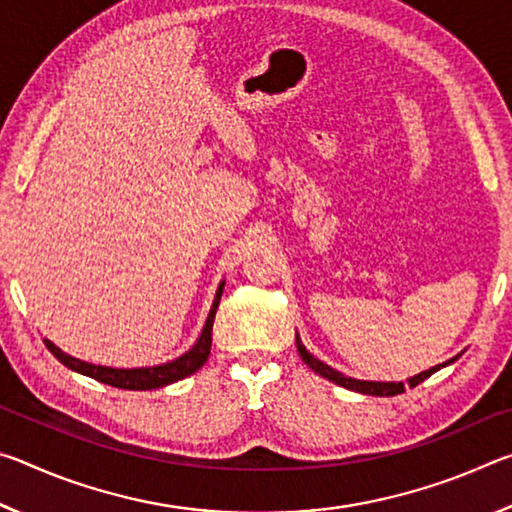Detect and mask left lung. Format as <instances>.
I'll return each mask as SVG.
<instances>
[{"label": "left lung", "instance_id": "left-lung-1", "mask_svg": "<svg viewBox=\"0 0 512 512\" xmlns=\"http://www.w3.org/2000/svg\"><path fill=\"white\" fill-rule=\"evenodd\" d=\"M296 345H298V352H300L302 361H305L311 370H316L320 377H325V379H329V381H334V384H339V386H343V388H350V391H357V393H363V395H379V397H391V395H400V393H404V388H406L404 381H361V379L345 377V375H341L339 370L329 368L327 363L318 361L316 357H311V354L307 352L305 345L300 343V336H296ZM452 361H456V359H452ZM452 361H447V363H452ZM447 363H440V366H436V368H429V370L420 372V375L411 377V379H409V386L413 388V386L422 384L424 379L431 377L433 372H436V370L445 368Z\"/></svg>", "mask_w": 512, "mask_h": 512}]
</instances>
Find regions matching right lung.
<instances>
[{
	"label": "right lung",
	"instance_id": "obj_1",
	"mask_svg": "<svg viewBox=\"0 0 512 512\" xmlns=\"http://www.w3.org/2000/svg\"><path fill=\"white\" fill-rule=\"evenodd\" d=\"M223 293V284L216 291L214 305L210 309V316L205 320V327L201 336H198L196 345L189 352H185L183 357H178L176 361L162 363V366H153V368H131V370H121V368H106V366H94V363H85L81 359H74L65 354L63 350H58L54 343L45 339V345L54 357L65 363L67 368H72L81 375H88L97 381H103V384L115 386V388H126V391H151V388H162L167 384H173V381L185 379L189 375L203 366L210 357V348H212V323H214V314L219 309V300Z\"/></svg>",
	"mask_w": 512,
	"mask_h": 512
}]
</instances>
